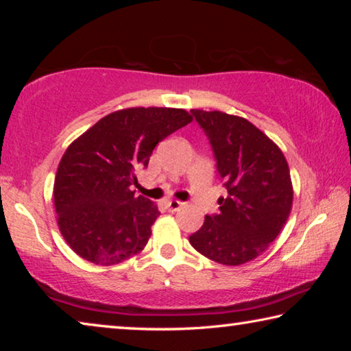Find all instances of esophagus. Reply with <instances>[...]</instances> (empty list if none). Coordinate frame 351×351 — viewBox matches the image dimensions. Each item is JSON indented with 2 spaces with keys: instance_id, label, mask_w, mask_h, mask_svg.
I'll return each instance as SVG.
<instances>
[{
  "instance_id": "1",
  "label": "esophagus",
  "mask_w": 351,
  "mask_h": 351,
  "mask_svg": "<svg viewBox=\"0 0 351 351\" xmlns=\"http://www.w3.org/2000/svg\"><path fill=\"white\" fill-rule=\"evenodd\" d=\"M182 206H184V203H181V201H176V199H170L165 203V207H167L170 212H178Z\"/></svg>"
}]
</instances>
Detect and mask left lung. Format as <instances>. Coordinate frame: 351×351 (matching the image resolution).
Listing matches in <instances>:
<instances>
[{"instance_id": "8db88e82", "label": "left lung", "mask_w": 351, "mask_h": 351, "mask_svg": "<svg viewBox=\"0 0 351 351\" xmlns=\"http://www.w3.org/2000/svg\"><path fill=\"white\" fill-rule=\"evenodd\" d=\"M209 139L228 197L218 213L189 237L199 254L237 266L265 252L280 234L293 206L287 159L274 142L246 119L221 111L190 110Z\"/></svg>"}]
</instances>
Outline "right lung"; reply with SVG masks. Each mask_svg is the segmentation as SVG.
I'll use <instances>...</instances> for the list:
<instances>
[{
    "mask_svg": "<svg viewBox=\"0 0 351 351\" xmlns=\"http://www.w3.org/2000/svg\"><path fill=\"white\" fill-rule=\"evenodd\" d=\"M192 122L181 108H127L105 116L75 139L54 182L57 223L69 247L94 265L121 263L145 247L156 204L136 197V171L159 142Z\"/></svg>",
    "mask_w": 351,
    "mask_h": 351,
    "instance_id": "1",
    "label": "right lung"
}]
</instances>
